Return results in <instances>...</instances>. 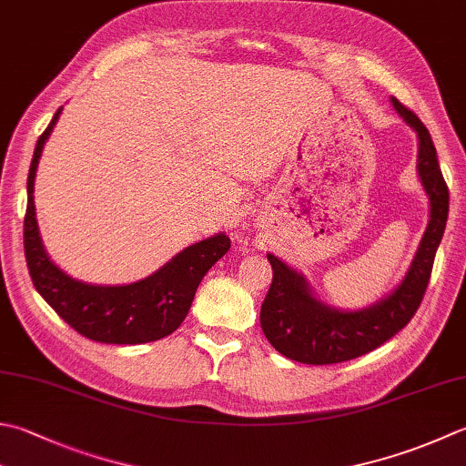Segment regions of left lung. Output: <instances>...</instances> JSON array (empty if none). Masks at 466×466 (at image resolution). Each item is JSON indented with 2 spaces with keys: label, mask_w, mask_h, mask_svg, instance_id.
Masks as SVG:
<instances>
[{
  "label": "left lung",
  "mask_w": 466,
  "mask_h": 466,
  "mask_svg": "<svg viewBox=\"0 0 466 466\" xmlns=\"http://www.w3.org/2000/svg\"><path fill=\"white\" fill-rule=\"evenodd\" d=\"M391 106L418 137L416 169L431 204V220L400 285L376 303L351 311L325 303L305 275L268 252L272 285L260 309V327L272 348L289 360L327 366L360 358L404 329L422 303L449 218V187L424 123L394 96Z\"/></svg>",
  "instance_id": "1"
}]
</instances>
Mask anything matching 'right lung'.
Masks as SVG:
<instances>
[{"label":"right lung","instance_id":"add662e5","mask_svg":"<svg viewBox=\"0 0 466 466\" xmlns=\"http://www.w3.org/2000/svg\"><path fill=\"white\" fill-rule=\"evenodd\" d=\"M60 115L62 106L35 143L27 173L24 252L34 287L72 329L88 339L116 345L157 341L184 323L199 282L230 248V238L218 232L191 244L153 275L129 285H93L66 275L44 248L34 206L35 169Z\"/></svg>","mask_w":466,"mask_h":466}]
</instances>
